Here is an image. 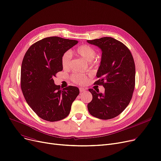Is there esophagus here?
<instances>
[{"mask_svg":"<svg viewBox=\"0 0 161 161\" xmlns=\"http://www.w3.org/2000/svg\"><path fill=\"white\" fill-rule=\"evenodd\" d=\"M86 91V88H80V93L85 92Z\"/></svg>","mask_w":161,"mask_h":161,"instance_id":"esophagus-1","label":"esophagus"}]
</instances>
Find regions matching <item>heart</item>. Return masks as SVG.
Instances as JSON below:
<instances>
[{
	"label": "heart",
	"instance_id": "heart-1",
	"mask_svg": "<svg viewBox=\"0 0 161 161\" xmlns=\"http://www.w3.org/2000/svg\"><path fill=\"white\" fill-rule=\"evenodd\" d=\"M76 53L80 57L86 61L87 62H91L93 60L96 55V51L93 47L88 45H83L77 48ZM72 62V54L69 51L65 52L62 55L61 58V64L64 69L68 70L71 66ZM72 81L78 84H81L85 83L87 80V76L83 74H73L71 77Z\"/></svg>",
	"mask_w": 161,
	"mask_h": 161
}]
</instances>
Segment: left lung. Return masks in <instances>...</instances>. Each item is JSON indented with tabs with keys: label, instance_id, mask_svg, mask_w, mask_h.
I'll use <instances>...</instances> for the list:
<instances>
[{
	"label": "left lung",
	"instance_id": "obj_1",
	"mask_svg": "<svg viewBox=\"0 0 161 161\" xmlns=\"http://www.w3.org/2000/svg\"><path fill=\"white\" fill-rule=\"evenodd\" d=\"M87 43L99 47L102 51L101 64L95 84L103 86L104 93L89 89L92 101L87 104L89 113L102 120L121 114L128 107L135 88L136 68L129 48L113 37H104Z\"/></svg>",
	"mask_w": 161,
	"mask_h": 161
}]
</instances>
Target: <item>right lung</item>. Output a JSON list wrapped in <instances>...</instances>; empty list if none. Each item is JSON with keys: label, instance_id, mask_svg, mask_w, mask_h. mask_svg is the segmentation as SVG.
Wrapping results in <instances>:
<instances>
[{"label": "right lung", "instance_id": "add662e5", "mask_svg": "<svg viewBox=\"0 0 161 161\" xmlns=\"http://www.w3.org/2000/svg\"><path fill=\"white\" fill-rule=\"evenodd\" d=\"M78 43L59 37H46L33 44L24 55L21 89L27 103L42 119L49 122L64 119L80 93L74 86L62 89L53 80L63 69L62 55Z\"/></svg>", "mask_w": 161, "mask_h": 161}]
</instances>
